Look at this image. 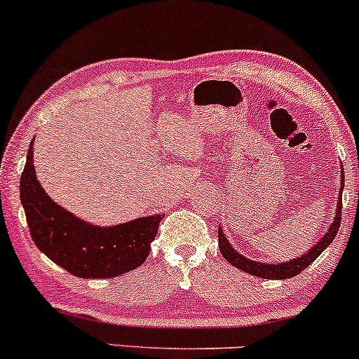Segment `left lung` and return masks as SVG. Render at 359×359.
Instances as JSON below:
<instances>
[{
	"mask_svg": "<svg viewBox=\"0 0 359 359\" xmlns=\"http://www.w3.org/2000/svg\"><path fill=\"white\" fill-rule=\"evenodd\" d=\"M344 189V170L341 168V191ZM341 209H343V192H339V197H337V209L334 212V221L331 222V228L327 229V233L320 238V241H317L307 253L300 255L299 258L290 259V262L283 263H259L253 262V259L243 257V255L238 253L236 250L229 245V241L226 240L224 233L221 231V228L217 229V238H219V250L222 257L228 259L233 266L240 269L246 273L255 275V277L259 278H273V280H285L290 277H295L299 275L304 269H307L314 259L319 257L323 251L331 245L332 240L336 238L337 229H339L341 224Z\"/></svg>",
	"mask_w": 359,
	"mask_h": 359,
	"instance_id": "left-lung-1",
	"label": "left lung"
}]
</instances>
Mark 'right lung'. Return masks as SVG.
Wrapping results in <instances>:
<instances>
[{
	"label": "right lung",
	"instance_id": "obj_1",
	"mask_svg": "<svg viewBox=\"0 0 359 359\" xmlns=\"http://www.w3.org/2000/svg\"><path fill=\"white\" fill-rule=\"evenodd\" d=\"M20 197L36 248L81 278H113L138 269L163 217L156 214L106 228L76 217L52 201L36 180L34 140L20 180Z\"/></svg>",
	"mask_w": 359,
	"mask_h": 359
}]
</instances>
